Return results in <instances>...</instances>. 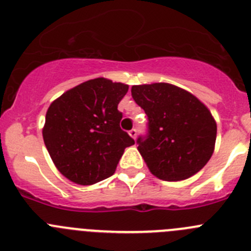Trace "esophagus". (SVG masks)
<instances>
[{
    "mask_svg": "<svg viewBox=\"0 0 251 251\" xmlns=\"http://www.w3.org/2000/svg\"><path fill=\"white\" fill-rule=\"evenodd\" d=\"M128 135H130V136L132 137L133 140L136 139V136H137V130H136V128H132V130L128 131Z\"/></svg>",
    "mask_w": 251,
    "mask_h": 251,
    "instance_id": "obj_1",
    "label": "esophagus"
}]
</instances>
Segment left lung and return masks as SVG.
<instances>
[{"label":"left lung","instance_id":"obj_1","mask_svg":"<svg viewBox=\"0 0 251 251\" xmlns=\"http://www.w3.org/2000/svg\"><path fill=\"white\" fill-rule=\"evenodd\" d=\"M131 95L149 118L139 152L150 172L177 182L200 172L214 152L217 123L193 94L168 83L133 85Z\"/></svg>","mask_w":251,"mask_h":251}]
</instances>
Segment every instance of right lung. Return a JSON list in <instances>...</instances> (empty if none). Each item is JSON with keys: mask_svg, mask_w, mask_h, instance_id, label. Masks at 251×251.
I'll return each mask as SVG.
<instances>
[{"mask_svg": "<svg viewBox=\"0 0 251 251\" xmlns=\"http://www.w3.org/2000/svg\"><path fill=\"white\" fill-rule=\"evenodd\" d=\"M127 84L106 78L84 81L49 105L43 140L51 161L69 181L90 186L114 175L126 147L135 144L120 128L118 110Z\"/></svg>", "mask_w": 251, "mask_h": 251, "instance_id": "obj_1", "label": "right lung"}]
</instances>
